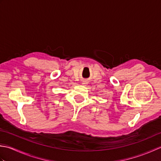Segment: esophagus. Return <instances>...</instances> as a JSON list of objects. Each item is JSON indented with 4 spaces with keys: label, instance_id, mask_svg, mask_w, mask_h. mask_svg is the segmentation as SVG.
Instances as JSON below:
<instances>
[{
    "label": "esophagus",
    "instance_id": "obj_1",
    "mask_svg": "<svg viewBox=\"0 0 161 161\" xmlns=\"http://www.w3.org/2000/svg\"><path fill=\"white\" fill-rule=\"evenodd\" d=\"M87 84V82H86V81H83L82 82V84Z\"/></svg>",
    "mask_w": 161,
    "mask_h": 161
}]
</instances>
